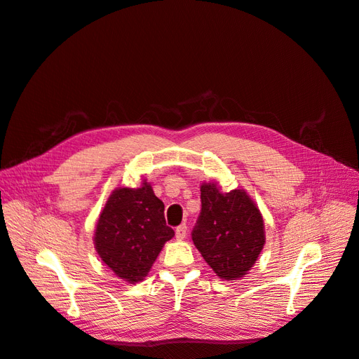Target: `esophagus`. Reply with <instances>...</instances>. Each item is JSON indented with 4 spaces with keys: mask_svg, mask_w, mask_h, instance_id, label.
<instances>
[{
    "mask_svg": "<svg viewBox=\"0 0 359 359\" xmlns=\"http://www.w3.org/2000/svg\"><path fill=\"white\" fill-rule=\"evenodd\" d=\"M186 234H187V226L182 224V225H180V226L177 228L175 236H177L178 240H184V238H186Z\"/></svg>",
    "mask_w": 359,
    "mask_h": 359,
    "instance_id": "34e87169",
    "label": "esophagus"
}]
</instances>
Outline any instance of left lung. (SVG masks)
I'll use <instances>...</instances> for the list:
<instances>
[{
  "instance_id": "8db88e82",
  "label": "left lung",
  "mask_w": 359,
  "mask_h": 359,
  "mask_svg": "<svg viewBox=\"0 0 359 359\" xmlns=\"http://www.w3.org/2000/svg\"><path fill=\"white\" fill-rule=\"evenodd\" d=\"M201 215L191 240L215 273L226 280L245 276L266 243L264 220L245 190L220 191L202 182Z\"/></svg>"
}]
</instances>
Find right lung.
I'll list each match as a JSON object with an SVG mask.
<instances>
[{
	"label": "right lung",
	"mask_w": 359,
	"mask_h": 359,
	"mask_svg": "<svg viewBox=\"0 0 359 359\" xmlns=\"http://www.w3.org/2000/svg\"><path fill=\"white\" fill-rule=\"evenodd\" d=\"M175 232L166 225L164 203L151 184L111 191L95 229V249L116 276L135 284L148 275Z\"/></svg>",
	"instance_id": "right-lung-1"
}]
</instances>
